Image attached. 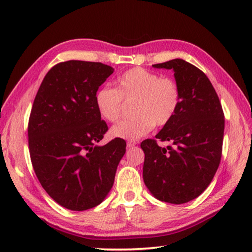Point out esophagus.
<instances>
[{
	"instance_id": "obj_1",
	"label": "esophagus",
	"mask_w": 252,
	"mask_h": 252,
	"mask_svg": "<svg viewBox=\"0 0 252 252\" xmlns=\"http://www.w3.org/2000/svg\"><path fill=\"white\" fill-rule=\"evenodd\" d=\"M135 145H136V141H132V140H131V141H127V142H126V146L129 147V148H130V147H133V146H135Z\"/></svg>"
}]
</instances>
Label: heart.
<instances>
[{"label": "heart", "mask_w": 252, "mask_h": 252, "mask_svg": "<svg viewBox=\"0 0 252 252\" xmlns=\"http://www.w3.org/2000/svg\"><path fill=\"white\" fill-rule=\"evenodd\" d=\"M181 98V89L173 78L160 77L144 68L134 67L117 79V89H99L95 103L103 119L118 122L125 114L126 101H134L135 116L115 126L111 134L136 140L151 132L155 125H169L180 108Z\"/></svg>", "instance_id": "heart-1"}]
</instances>
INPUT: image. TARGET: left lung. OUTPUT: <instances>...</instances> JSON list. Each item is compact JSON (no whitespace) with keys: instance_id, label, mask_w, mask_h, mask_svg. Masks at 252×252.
I'll list each match as a JSON object with an SVG mask.
<instances>
[{"instance_id":"8db88e82","label":"left lung","mask_w":252,"mask_h":252,"mask_svg":"<svg viewBox=\"0 0 252 252\" xmlns=\"http://www.w3.org/2000/svg\"><path fill=\"white\" fill-rule=\"evenodd\" d=\"M153 66L173 69L182 98L173 120L156 138L141 143L145 154L143 179L157 199L180 205L199 196L217 172L224 112L215 88L199 68L180 58ZM157 139L173 145L160 148Z\"/></svg>"}]
</instances>
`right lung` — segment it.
Wrapping results in <instances>:
<instances>
[{
    "instance_id": "1",
    "label": "right lung",
    "mask_w": 252,
    "mask_h": 252,
    "mask_svg": "<svg viewBox=\"0 0 252 252\" xmlns=\"http://www.w3.org/2000/svg\"><path fill=\"white\" fill-rule=\"evenodd\" d=\"M112 72L114 68L101 63H58L46 73L32 105V167L50 197L69 210H88L105 199L126 153L120 137L95 145L108 131L95 96Z\"/></svg>"
}]
</instances>
